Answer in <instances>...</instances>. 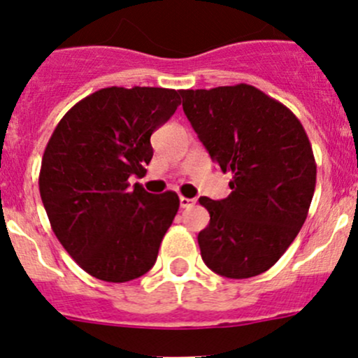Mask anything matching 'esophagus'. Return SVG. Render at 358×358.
Wrapping results in <instances>:
<instances>
[{
	"instance_id": "1",
	"label": "esophagus",
	"mask_w": 358,
	"mask_h": 358,
	"mask_svg": "<svg viewBox=\"0 0 358 358\" xmlns=\"http://www.w3.org/2000/svg\"><path fill=\"white\" fill-rule=\"evenodd\" d=\"M194 204H195L194 199H187V197H183V195H182V197H180V208H183V209L192 208V206H194Z\"/></svg>"
}]
</instances>
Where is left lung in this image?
<instances>
[{
	"label": "left lung",
	"mask_w": 358,
	"mask_h": 358,
	"mask_svg": "<svg viewBox=\"0 0 358 358\" xmlns=\"http://www.w3.org/2000/svg\"><path fill=\"white\" fill-rule=\"evenodd\" d=\"M180 94L210 159L233 175L227 199H199L210 216L197 236L202 261L233 280L257 276L280 261L306 223L317 175L306 130L254 85Z\"/></svg>",
	"instance_id": "left-lung-1"
}]
</instances>
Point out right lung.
<instances>
[{"label":"right lung","instance_id":"obj_1","mask_svg":"<svg viewBox=\"0 0 358 358\" xmlns=\"http://www.w3.org/2000/svg\"><path fill=\"white\" fill-rule=\"evenodd\" d=\"M178 104L175 89L96 90L66 111L44 149L39 192L52 231L97 280L125 283L156 262L180 199L130 189L129 178L144 176L150 135Z\"/></svg>","mask_w":358,"mask_h":358}]
</instances>
